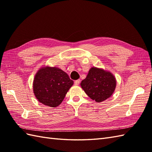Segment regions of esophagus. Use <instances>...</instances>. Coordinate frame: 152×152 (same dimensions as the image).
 Wrapping results in <instances>:
<instances>
[{
	"instance_id": "1",
	"label": "esophagus",
	"mask_w": 152,
	"mask_h": 152,
	"mask_svg": "<svg viewBox=\"0 0 152 152\" xmlns=\"http://www.w3.org/2000/svg\"><path fill=\"white\" fill-rule=\"evenodd\" d=\"M80 80L78 79V80H76L75 82H74V84H75L76 86H78V85L80 84Z\"/></svg>"
}]
</instances>
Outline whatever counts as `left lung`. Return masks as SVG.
<instances>
[{"mask_svg": "<svg viewBox=\"0 0 152 152\" xmlns=\"http://www.w3.org/2000/svg\"><path fill=\"white\" fill-rule=\"evenodd\" d=\"M80 85L90 98L101 102L108 99L114 92L116 80L111 72L92 67Z\"/></svg>", "mask_w": 152, "mask_h": 152, "instance_id": "obj_1", "label": "left lung"}]
</instances>
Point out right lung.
<instances>
[{"mask_svg":"<svg viewBox=\"0 0 152 152\" xmlns=\"http://www.w3.org/2000/svg\"><path fill=\"white\" fill-rule=\"evenodd\" d=\"M74 82L57 67L44 66L38 70L33 81V92L40 102L50 107L59 106Z\"/></svg>","mask_w":152,"mask_h":152,"instance_id":"add662e5","label":"right lung"}]
</instances>
